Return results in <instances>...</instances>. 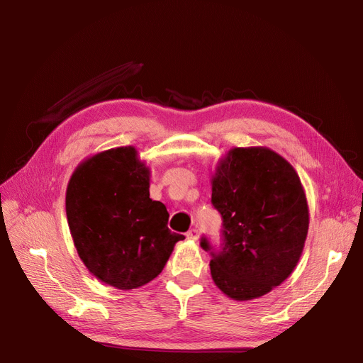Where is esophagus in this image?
<instances>
[{"mask_svg":"<svg viewBox=\"0 0 363 363\" xmlns=\"http://www.w3.org/2000/svg\"><path fill=\"white\" fill-rule=\"evenodd\" d=\"M186 238L188 239H191V240H199V238H200V232L196 228H191L188 233H186Z\"/></svg>","mask_w":363,"mask_h":363,"instance_id":"esophagus-1","label":"esophagus"}]
</instances>
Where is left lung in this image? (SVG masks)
<instances>
[{
  "mask_svg": "<svg viewBox=\"0 0 363 363\" xmlns=\"http://www.w3.org/2000/svg\"><path fill=\"white\" fill-rule=\"evenodd\" d=\"M212 204L223 216V250L212 256L219 291L250 301L286 280L309 230V206L298 174L267 147H235L212 174ZM201 247L208 251L207 240Z\"/></svg>",
  "mask_w": 363,
  "mask_h": 363,
  "instance_id": "obj_1",
  "label": "left lung"
}]
</instances>
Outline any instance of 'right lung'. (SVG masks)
I'll list each match as a JSON object with an SVG mask.
<instances>
[{
    "label": "right lung",
    "mask_w": 363,
    "mask_h": 363,
    "mask_svg": "<svg viewBox=\"0 0 363 363\" xmlns=\"http://www.w3.org/2000/svg\"><path fill=\"white\" fill-rule=\"evenodd\" d=\"M151 171L135 147L79 163L67 188V218L79 257L94 277L130 291L155 280L179 240L163 203L150 199Z\"/></svg>",
    "instance_id": "obj_1"
}]
</instances>
